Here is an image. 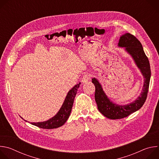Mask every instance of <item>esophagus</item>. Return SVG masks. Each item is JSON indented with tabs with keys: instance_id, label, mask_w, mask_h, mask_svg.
Wrapping results in <instances>:
<instances>
[{
	"instance_id": "1",
	"label": "esophagus",
	"mask_w": 159,
	"mask_h": 159,
	"mask_svg": "<svg viewBox=\"0 0 159 159\" xmlns=\"http://www.w3.org/2000/svg\"><path fill=\"white\" fill-rule=\"evenodd\" d=\"M89 79H90V76H89V75L85 74V75L83 76L82 79V82L83 83H85V82H88V81L89 80Z\"/></svg>"
}]
</instances>
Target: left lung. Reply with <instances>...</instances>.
Listing matches in <instances>:
<instances>
[{"instance_id": "left-lung-1", "label": "left lung", "mask_w": 159, "mask_h": 159, "mask_svg": "<svg viewBox=\"0 0 159 159\" xmlns=\"http://www.w3.org/2000/svg\"><path fill=\"white\" fill-rule=\"evenodd\" d=\"M118 45L125 47L132 56L145 78V82L143 91L137 99L129 104L120 106L110 101L98 80L95 78L92 79V82L96 87L94 96L98 108L104 116L111 120L127 117L142 107L147 98L151 76L149 60L143 51L141 43L137 38L130 33H126L120 37Z\"/></svg>"}]
</instances>
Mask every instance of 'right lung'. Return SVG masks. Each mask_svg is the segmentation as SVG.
<instances>
[{"mask_svg":"<svg viewBox=\"0 0 159 159\" xmlns=\"http://www.w3.org/2000/svg\"><path fill=\"white\" fill-rule=\"evenodd\" d=\"M80 83L75 85L67 94L64 102L57 114L50 120L39 123H31L32 125L43 129H54L62 126L69 118L72 111L74 99Z\"/></svg>","mask_w":159,"mask_h":159,"instance_id":"right-lung-1","label":"right lung"}]
</instances>
